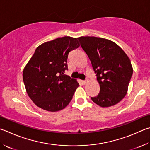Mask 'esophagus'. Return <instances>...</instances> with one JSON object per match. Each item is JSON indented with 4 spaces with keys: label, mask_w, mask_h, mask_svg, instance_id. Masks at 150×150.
Returning a JSON list of instances; mask_svg holds the SVG:
<instances>
[{
    "label": "esophagus",
    "mask_w": 150,
    "mask_h": 150,
    "mask_svg": "<svg viewBox=\"0 0 150 150\" xmlns=\"http://www.w3.org/2000/svg\"><path fill=\"white\" fill-rule=\"evenodd\" d=\"M88 82V79H86L85 80V81H83V84H86V83Z\"/></svg>",
    "instance_id": "esophagus-1"
}]
</instances>
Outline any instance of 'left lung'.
Instances as JSON below:
<instances>
[{"mask_svg":"<svg viewBox=\"0 0 150 150\" xmlns=\"http://www.w3.org/2000/svg\"><path fill=\"white\" fill-rule=\"evenodd\" d=\"M88 55L100 84V92L91 99L102 108L119 102L127 94L133 69L129 57L111 40L96 37L77 38Z\"/></svg>","mask_w":150,"mask_h":150,"instance_id":"obj_1","label":"left lung"}]
</instances>
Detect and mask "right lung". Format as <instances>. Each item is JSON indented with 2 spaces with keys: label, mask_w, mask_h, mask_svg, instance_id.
<instances>
[{
  "label": "right lung",
  "mask_w": 150,
  "mask_h": 150,
  "mask_svg": "<svg viewBox=\"0 0 150 150\" xmlns=\"http://www.w3.org/2000/svg\"><path fill=\"white\" fill-rule=\"evenodd\" d=\"M77 38L64 37L43 43L35 50L23 71L27 93L38 107L63 110L72 100L77 81L65 74L68 54L79 47Z\"/></svg>",
  "instance_id": "right-lung-1"
}]
</instances>
